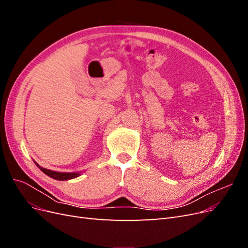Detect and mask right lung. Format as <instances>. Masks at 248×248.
Instances as JSON below:
<instances>
[{"label":"right lung","mask_w":248,"mask_h":248,"mask_svg":"<svg viewBox=\"0 0 248 248\" xmlns=\"http://www.w3.org/2000/svg\"><path fill=\"white\" fill-rule=\"evenodd\" d=\"M35 162V161H34ZM35 164L38 167L44 174L47 175L48 177L59 180V181H66V180H70V179H74L77 177H79L81 175L80 171H74V172H62V171H55V170H50L47 169H44L42 167H40L38 163L35 162Z\"/></svg>","instance_id":"obj_1"}]
</instances>
